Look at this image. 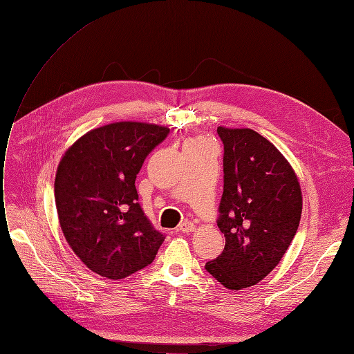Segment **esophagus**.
I'll list each match as a JSON object with an SVG mask.
<instances>
[{
  "label": "esophagus",
  "mask_w": 354,
  "mask_h": 354,
  "mask_svg": "<svg viewBox=\"0 0 354 354\" xmlns=\"http://www.w3.org/2000/svg\"><path fill=\"white\" fill-rule=\"evenodd\" d=\"M194 229H195V226H194V223H191V221H184V223H180L179 227H178V230L182 232V233L194 232Z\"/></svg>",
  "instance_id": "34e87169"
}]
</instances>
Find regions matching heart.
Wrapping results in <instances>:
<instances>
[{
  "instance_id": "heart-1",
  "label": "heart",
  "mask_w": 354,
  "mask_h": 354,
  "mask_svg": "<svg viewBox=\"0 0 354 354\" xmlns=\"http://www.w3.org/2000/svg\"><path fill=\"white\" fill-rule=\"evenodd\" d=\"M204 144H208L207 140L204 138H192L189 141H187L185 147H195V146H204Z\"/></svg>"
}]
</instances>
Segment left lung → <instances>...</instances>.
Returning <instances> with one entry per match:
<instances>
[{
	"mask_svg": "<svg viewBox=\"0 0 354 354\" xmlns=\"http://www.w3.org/2000/svg\"><path fill=\"white\" fill-rule=\"evenodd\" d=\"M225 187L217 226L225 250L205 270L230 290L259 283L277 267L302 216V189L279 149L251 128H217Z\"/></svg>",
	"mask_w": 354,
	"mask_h": 354,
	"instance_id": "8db88e82",
	"label": "left lung"
}]
</instances>
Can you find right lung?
Listing matches in <instances>:
<instances>
[{"mask_svg":"<svg viewBox=\"0 0 354 354\" xmlns=\"http://www.w3.org/2000/svg\"><path fill=\"white\" fill-rule=\"evenodd\" d=\"M169 128L121 121L88 131L64 153L55 204L65 239L82 263L111 280L147 267L165 236L137 203L136 178Z\"/></svg>","mask_w":354,"mask_h":354,"instance_id":"obj_1","label":"right lung"}]
</instances>
